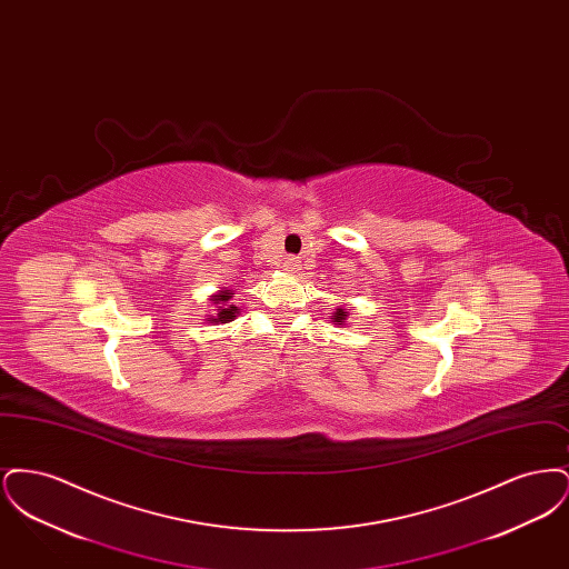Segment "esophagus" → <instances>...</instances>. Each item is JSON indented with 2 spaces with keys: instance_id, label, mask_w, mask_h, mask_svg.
Segmentation results:
<instances>
[{
  "instance_id": "34e87169",
  "label": "esophagus",
  "mask_w": 569,
  "mask_h": 569,
  "mask_svg": "<svg viewBox=\"0 0 569 569\" xmlns=\"http://www.w3.org/2000/svg\"><path fill=\"white\" fill-rule=\"evenodd\" d=\"M283 267H286V271L295 272L298 269V258L295 256H288L286 260H283Z\"/></svg>"
}]
</instances>
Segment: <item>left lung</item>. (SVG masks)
Returning <instances> with one entry per match:
<instances>
[{
  "label": "left lung",
  "mask_w": 569,
  "mask_h": 569,
  "mask_svg": "<svg viewBox=\"0 0 569 569\" xmlns=\"http://www.w3.org/2000/svg\"><path fill=\"white\" fill-rule=\"evenodd\" d=\"M332 320H335V322H343V320H346V311H343V309H337V313H335Z\"/></svg>",
  "instance_id": "obj_1"
}]
</instances>
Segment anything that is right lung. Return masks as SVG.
I'll return each instance as SVG.
<instances>
[{"label":"right lung","mask_w":569,"mask_h":569,"mask_svg":"<svg viewBox=\"0 0 569 569\" xmlns=\"http://www.w3.org/2000/svg\"><path fill=\"white\" fill-rule=\"evenodd\" d=\"M230 292L226 290V292H221V295H217L216 305H221L219 309H217L216 318H211L213 322H230V320H234L237 318V307L234 305H226L228 300H230Z\"/></svg>","instance_id":"obj_1"}]
</instances>
